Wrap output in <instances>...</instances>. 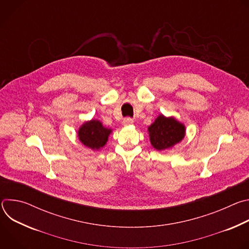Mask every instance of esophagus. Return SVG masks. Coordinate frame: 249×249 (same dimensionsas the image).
I'll return each instance as SVG.
<instances>
[{"mask_svg":"<svg viewBox=\"0 0 249 249\" xmlns=\"http://www.w3.org/2000/svg\"><path fill=\"white\" fill-rule=\"evenodd\" d=\"M133 123H134V120H133L132 118H130V117H126V118L123 119V125H124V126L131 125V124H133Z\"/></svg>","mask_w":249,"mask_h":249,"instance_id":"esophagus-1","label":"esophagus"}]
</instances>
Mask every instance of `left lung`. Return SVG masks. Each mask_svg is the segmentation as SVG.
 Returning a JSON list of instances; mask_svg holds the SVG:
<instances>
[{"label":"left lung","instance_id":"obj_1","mask_svg":"<svg viewBox=\"0 0 249 249\" xmlns=\"http://www.w3.org/2000/svg\"><path fill=\"white\" fill-rule=\"evenodd\" d=\"M152 146L162 151L172 148L181 142L185 136V126L174 117L158 116L155 122L148 128Z\"/></svg>","mask_w":249,"mask_h":249}]
</instances>
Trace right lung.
Segmentation results:
<instances>
[{
    "mask_svg": "<svg viewBox=\"0 0 249 249\" xmlns=\"http://www.w3.org/2000/svg\"><path fill=\"white\" fill-rule=\"evenodd\" d=\"M111 132V129L105 128L100 121L92 119L80 127L78 137L86 147L91 150H100L105 146Z\"/></svg>",
    "mask_w": 249,
    "mask_h": 249,
    "instance_id": "add662e5",
    "label": "right lung"
}]
</instances>
